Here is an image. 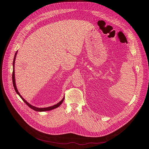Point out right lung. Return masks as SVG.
Listing matches in <instances>:
<instances>
[{"label": "right lung", "instance_id": "1", "mask_svg": "<svg viewBox=\"0 0 149 149\" xmlns=\"http://www.w3.org/2000/svg\"><path fill=\"white\" fill-rule=\"evenodd\" d=\"M17 51L16 52L15 54V56H14V59H13V73H12V82H13V87L15 88V90L16 91V93L19 95V97L22 98V100L26 103V105H28V107H29L31 109H32V110L36 111H39V112H42V111H50V110H52L53 109H55L57 107H58L59 106L62 104V102H63V100H64V98L63 97L62 100H61L59 102H58L56 104H55L52 106H50V107H44V108H38V107H35V106H33L32 105H31V104H29L28 102H27V101H26L22 96H21V95L20 94V93H19L17 89V87H16V82H15V60H16V55H17Z\"/></svg>", "mask_w": 149, "mask_h": 149}]
</instances>
